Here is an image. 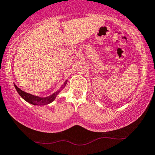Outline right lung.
<instances>
[{"label": "right lung", "mask_w": 155, "mask_h": 155, "mask_svg": "<svg viewBox=\"0 0 155 155\" xmlns=\"http://www.w3.org/2000/svg\"><path fill=\"white\" fill-rule=\"evenodd\" d=\"M67 80L64 82V83L61 85V88H60L57 91L54 92V94H51V95L48 96H45V97H41V96H35L31 94H29V93L25 92L24 91L21 90V89L18 88L15 84L14 85V87H15L16 91H17L18 94H19V96H21L24 100H25L27 102L30 103L32 105H35V106H44V105H47L48 104L51 103L52 101H54V100H55L58 94L62 91V89L64 88L65 85L67 84Z\"/></svg>", "instance_id": "1"}]
</instances>
